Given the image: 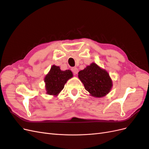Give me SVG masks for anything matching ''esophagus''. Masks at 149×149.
<instances>
[{
	"instance_id": "34e87169",
	"label": "esophagus",
	"mask_w": 149,
	"mask_h": 149,
	"mask_svg": "<svg viewBox=\"0 0 149 149\" xmlns=\"http://www.w3.org/2000/svg\"><path fill=\"white\" fill-rule=\"evenodd\" d=\"M71 71H72V72H73V74H74V75L77 74H78V69L77 68H76V67L72 68Z\"/></svg>"
}]
</instances>
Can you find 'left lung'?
<instances>
[{
	"mask_svg": "<svg viewBox=\"0 0 149 149\" xmlns=\"http://www.w3.org/2000/svg\"><path fill=\"white\" fill-rule=\"evenodd\" d=\"M78 78L84 84L85 89L93 97L105 96L112 86L109 73L94 63L79 71Z\"/></svg>",
	"mask_w": 149,
	"mask_h": 149,
	"instance_id": "left-lung-1",
	"label": "left lung"
}]
</instances>
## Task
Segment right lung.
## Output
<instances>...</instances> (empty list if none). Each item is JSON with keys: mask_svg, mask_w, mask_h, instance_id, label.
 Wrapping results in <instances>:
<instances>
[{"mask_svg": "<svg viewBox=\"0 0 149 149\" xmlns=\"http://www.w3.org/2000/svg\"><path fill=\"white\" fill-rule=\"evenodd\" d=\"M73 76L71 70L62 71L59 66L53 65L44 79L47 93L49 95L57 96L64 88L67 81Z\"/></svg>", "mask_w": 149, "mask_h": 149, "instance_id": "add662e5", "label": "right lung"}]
</instances>
